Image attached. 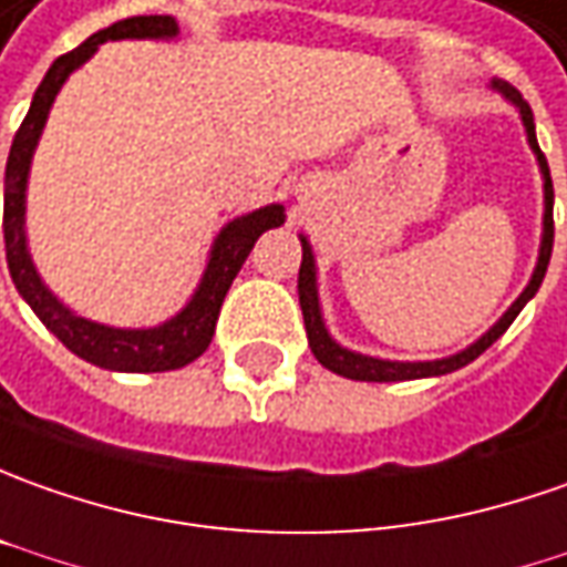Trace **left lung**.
I'll return each instance as SVG.
<instances>
[{"label": "left lung", "instance_id": "left-lung-1", "mask_svg": "<svg viewBox=\"0 0 567 567\" xmlns=\"http://www.w3.org/2000/svg\"><path fill=\"white\" fill-rule=\"evenodd\" d=\"M493 90H499L518 112H522L524 131H527V143L540 162L543 174V239H540V258H537V268H534V277L530 284L524 287V292L512 302V309L505 311L503 318L493 324V328L477 340L471 343L468 349L455 352L450 359H436V362H386V359H371V355H362V352H352V349H343L324 328V318H321V306H318V284H315V256H311L309 239L302 237V265H299V306H302V318H306V333H309V346L315 352V359L324 364L328 371L340 374V378H349V381H371V383H390V381H415V378H440V374H450V371H458L468 362H474L481 352H487L489 346L496 343L503 337L508 324L518 318V311L527 306V299H534V292L540 290L543 277H546V265H549V256H553V237H556V227H553V177H549V165H546V155L540 152V143H537V131H534V112L527 105V99L505 80H493Z\"/></svg>", "mask_w": 567, "mask_h": 567}]
</instances>
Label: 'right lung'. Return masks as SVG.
<instances>
[{
  "label": "right lung",
  "instance_id": "1",
  "mask_svg": "<svg viewBox=\"0 0 567 567\" xmlns=\"http://www.w3.org/2000/svg\"><path fill=\"white\" fill-rule=\"evenodd\" d=\"M171 37H177V21L171 14H136V18H124L117 24L99 30L86 43H80L68 55L55 59L52 68L45 71L43 83L33 93L30 112L14 133L9 165H6V221H2V230H6V258H9L11 280L27 299V306L37 311V318L74 355H80L83 362L99 364V368H109V371H146L150 374V371H174V368H184L193 359H199L215 337V321L221 315L224 296L230 290L246 256L252 252L256 239L265 230L284 224V205H265V208H256L243 218H234L215 239L203 280L193 292V299L186 302V309L158 328L124 330L86 321L71 309H64L62 302L52 296V290L40 280L33 261H30V252H27L24 189L30 158H33V150L40 143L45 117H49V109L59 96L62 83L105 40H171Z\"/></svg>",
  "mask_w": 567,
  "mask_h": 567
}]
</instances>
